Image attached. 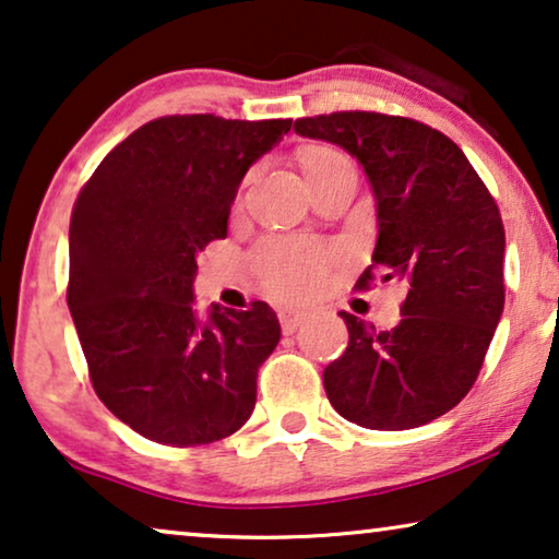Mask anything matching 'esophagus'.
<instances>
[{"label":"esophagus","mask_w":559,"mask_h":559,"mask_svg":"<svg viewBox=\"0 0 559 559\" xmlns=\"http://www.w3.org/2000/svg\"><path fill=\"white\" fill-rule=\"evenodd\" d=\"M280 314V325H282V333L285 335H293L295 330L302 325L305 314L299 310H287V307H282V310L277 312Z\"/></svg>","instance_id":"obj_1"}]
</instances>
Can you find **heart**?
Returning a JSON list of instances; mask_svg holds the SVG:
<instances>
[{
  "mask_svg": "<svg viewBox=\"0 0 559 559\" xmlns=\"http://www.w3.org/2000/svg\"><path fill=\"white\" fill-rule=\"evenodd\" d=\"M307 189L353 174L350 160L330 145H307L297 153ZM252 266L264 289L280 299H299L314 293L328 266V252L320 245L299 239H266L252 254Z\"/></svg>",
  "mask_w": 559,
  "mask_h": 559,
  "instance_id": "heart-1",
  "label": "heart"
}]
</instances>
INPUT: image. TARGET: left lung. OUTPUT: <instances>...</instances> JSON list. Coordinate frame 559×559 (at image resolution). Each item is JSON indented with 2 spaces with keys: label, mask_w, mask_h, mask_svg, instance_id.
<instances>
[{
  "label": "left lung",
  "mask_w": 559,
  "mask_h": 559,
  "mask_svg": "<svg viewBox=\"0 0 559 559\" xmlns=\"http://www.w3.org/2000/svg\"><path fill=\"white\" fill-rule=\"evenodd\" d=\"M302 139L358 158L376 197L373 264L360 274L408 287L401 322L376 330L350 312L343 358L322 373L340 416L376 431L424 426L479 376L504 312V224L464 151L418 120L345 110L295 120Z\"/></svg>",
  "instance_id": "obj_1"
}]
</instances>
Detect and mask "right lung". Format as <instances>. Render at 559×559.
I'll return each instance as SVG.
<instances>
[{
    "mask_svg": "<svg viewBox=\"0 0 559 559\" xmlns=\"http://www.w3.org/2000/svg\"><path fill=\"white\" fill-rule=\"evenodd\" d=\"M293 120L166 116L118 143L83 186L70 219L68 307L98 399L166 447L239 431L257 370L280 343L266 302L193 307L197 257L224 239L249 166Z\"/></svg>",
    "mask_w": 559,
    "mask_h": 559,
    "instance_id": "1",
    "label": "right lung"
}]
</instances>
